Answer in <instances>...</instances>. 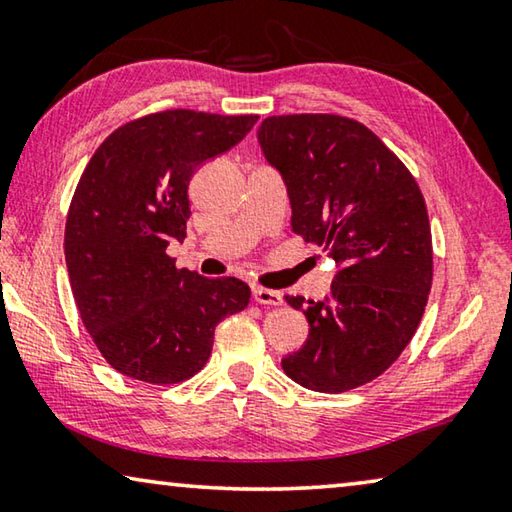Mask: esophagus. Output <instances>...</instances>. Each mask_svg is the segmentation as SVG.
<instances>
[{
  "instance_id": "34e87169",
  "label": "esophagus",
  "mask_w": 512,
  "mask_h": 512,
  "mask_svg": "<svg viewBox=\"0 0 512 512\" xmlns=\"http://www.w3.org/2000/svg\"><path fill=\"white\" fill-rule=\"evenodd\" d=\"M253 298L259 305H282V293L264 287H253Z\"/></svg>"
}]
</instances>
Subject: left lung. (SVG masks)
Returning a JSON list of instances; mask_svg holds the SVG:
<instances>
[{"label":"left lung","instance_id":"obj_1","mask_svg":"<svg viewBox=\"0 0 512 512\" xmlns=\"http://www.w3.org/2000/svg\"><path fill=\"white\" fill-rule=\"evenodd\" d=\"M257 142L287 185L293 232L336 262L325 300L287 296L307 316L309 336L282 368L318 393L368 384L409 345L427 305L433 255L420 187L348 117H268Z\"/></svg>","mask_w":512,"mask_h":512}]
</instances>
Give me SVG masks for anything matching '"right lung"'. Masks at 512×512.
Masks as SVG:
<instances>
[{
	"mask_svg": "<svg viewBox=\"0 0 512 512\" xmlns=\"http://www.w3.org/2000/svg\"><path fill=\"white\" fill-rule=\"evenodd\" d=\"M257 115L167 110L117 128L85 167L69 205L65 262L92 341L121 375L149 384L194 377L212 354L214 327L248 307L237 277L176 268L189 180L230 151Z\"/></svg>",
	"mask_w": 512,
	"mask_h": 512,
	"instance_id": "1",
	"label": "right lung"
}]
</instances>
